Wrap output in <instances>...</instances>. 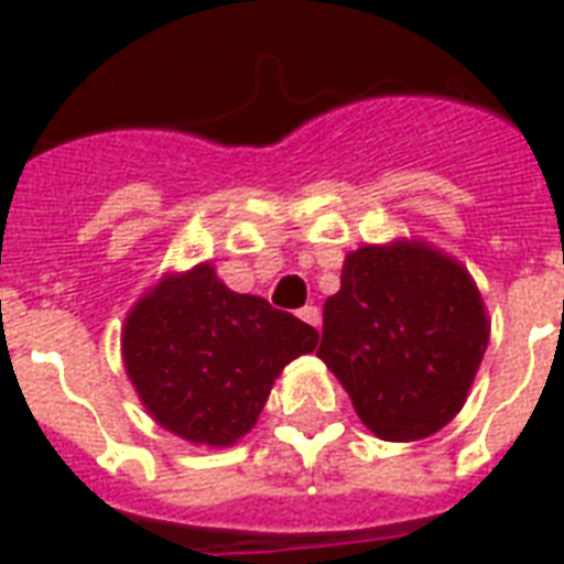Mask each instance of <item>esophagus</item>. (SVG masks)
Here are the masks:
<instances>
[{"label":"esophagus","instance_id":"1","mask_svg":"<svg viewBox=\"0 0 564 564\" xmlns=\"http://www.w3.org/2000/svg\"><path fill=\"white\" fill-rule=\"evenodd\" d=\"M299 316L313 327H318V322H322V313H318V307H313V304H310V307H304V310H299Z\"/></svg>","mask_w":564,"mask_h":564}]
</instances>
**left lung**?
I'll list each match as a JSON object with an SVG mask.
<instances>
[{
    "instance_id": "left-lung-1",
    "label": "left lung",
    "mask_w": 564,
    "mask_h": 564,
    "mask_svg": "<svg viewBox=\"0 0 564 564\" xmlns=\"http://www.w3.org/2000/svg\"><path fill=\"white\" fill-rule=\"evenodd\" d=\"M486 345L471 274L436 248L398 239L345 257L316 354L375 436L415 442L463 410Z\"/></svg>"
}]
</instances>
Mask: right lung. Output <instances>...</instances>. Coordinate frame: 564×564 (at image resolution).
I'll return each instance as SVG.
<instances>
[{"instance_id":"right-lung-1","label":"right lung","mask_w":564,"mask_h":564,"mask_svg":"<svg viewBox=\"0 0 564 564\" xmlns=\"http://www.w3.org/2000/svg\"><path fill=\"white\" fill-rule=\"evenodd\" d=\"M316 345V327L228 290L210 263L166 274L122 327V360L149 415L210 447L246 436L274 377Z\"/></svg>"}]
</instances>
